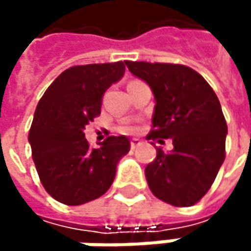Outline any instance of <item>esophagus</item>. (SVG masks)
Segmentation results:
<instances>
[{
	"label": "esophagus",
	"instance_id": "34e87169",
	"mask_svg": "<svg viewBox=\"0 0 251 251\" xmlns=\"http://www.w3.org/2000/svg\"><path fill=\"white\" fill-rule=\"evenodd\" d=\"M139 145H141V141H139V139H132V141H130V148H132V150L138 148Z\"/></svg>",
	"mask_w": 251,
	"mask_h": 251
}]
</instances>
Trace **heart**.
I'll return each mask as SVG.
<instances>
[{"instance_id": "heart-1", "label": "heart", "mask_w": 251, "mask_h": 251, "mask_svg": "<svg viewBox=\"0 0 251 251\" xmlns=\"http://www.w3.org/2000/svg\"><path fill=\"white\" fill-rule=\"evenodd\" d=\"M121 130L125 132V133H132L133 132V127L132 126H124V127H121Z\"/></svg>"}]
</instances>
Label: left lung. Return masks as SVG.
Wrapping results in <instances>:
<instances>
[{"label": "left lung", "mask_w": 251, "mask_h": 251, "mask_svg": "<svg viewBox=\"0 0 251 251\" xmlns=\"http://www.w3.org/2000/svg\"><path fill=\"white\" fill-rule=\"evenodd\" d=\"M152 90L155 107L148 139L170 138L145 167L154 196L173 206H192L212 186L226 158V118L215 91L195 70L177 64L125 62ZM161 141V139H160Z\"/></svg>", "instance_id": "left-lung-1"}]
</instances>
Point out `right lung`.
Masks as SVG:
<instances>
[{
  "label": "right lung",
  "instance_id": "add662e5",
  "mask_svg": "<svg viewBox=\"0 0 251 251\" xmlns=\"http://www.w3.org/2000/svg\"><path fill=\"white\" fill-rule=\"evenodd\" d=\"M125 74V64H90L64 71L37 103L28 132L31 157L46 192L61 203L82 205L112 186L129 138L109 136L91 148L84 129L100 115L106 90Z\"/></svg>",
  "mask_w": 251,
  "mask_h": 251
}]
</instances>
